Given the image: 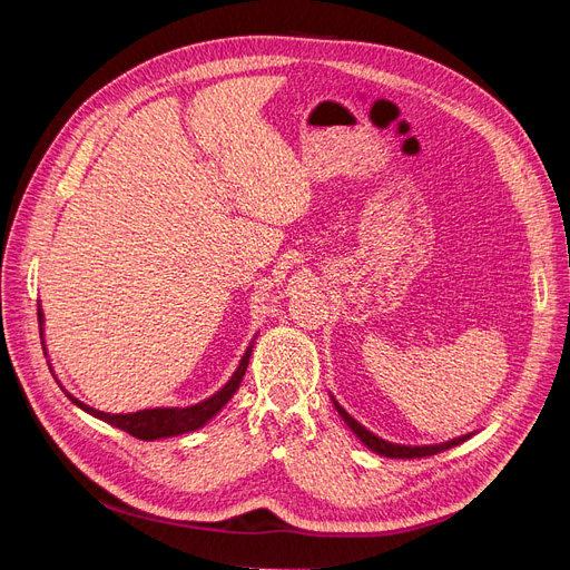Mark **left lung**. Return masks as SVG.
Masks as SVG:
<instances>
[{"mask_svg": "<svg viewBox=\"0 0 570 570\" xmlns=\"http://www.w3.org/2000/svg\"><path fill=\"white\" fill-rule=\"evenodd\" d=\"M333 404H335V409H337V413L342 416V421L347 423L350 428H352V433L364 442L371 452H375V454H381V456H390V459H421V456H433V454H440V452H444V450H452V446H456V444H461V442H465L469 440L471 435H461V438H454V440H450V442H440V444H423V446H411V444H394V442H387V440H383V438H377V435H373L371 430H366L364 425H361L358 421H354L347 411H344L337 402H335V396H333Z\"/></svg>", "mask_w": 570, "mask_h": 570, "instance_id": "8db88e82", "label": "left lung"}]
</instances>
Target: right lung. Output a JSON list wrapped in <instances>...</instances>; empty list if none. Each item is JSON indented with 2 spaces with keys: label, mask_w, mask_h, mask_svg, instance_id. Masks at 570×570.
Returning a JSON list of instances; mask_svg holds the SVG:
<instances>
[{
  "label": "right lung",
  "mask_w": 570,
  "mask_h": 570,
  "mask_svg": "<svg viewBox=\"0 0 570 570\" xmlns=\"http://www.w3.org/2000/svg\"><path fill=\"white\" fill-rule=\"evenodd\" d=\"M38 321L45 323V314H42L40 306H38ZM40 335H42V327H40ZM252 350H254V342H249V347H247L245 356L239 358V364H237L230 381L223 385L216 394H212L209 400L197 402L193 406H159V409H142V411H135V413H107V411H97L88 404H82L80 400H76L73 394L66 392V396L76 406H80L82 411H88L90 416L105 421V423H109L118 430H126L128 435H132L137 440L149 442V440H161V438L193 433V430L209 423L216 416V413L230 402V396L237 392L239 383H243Z\"/></svg>",
  "instance_id": "right-lung-1"
}]
</instances>
